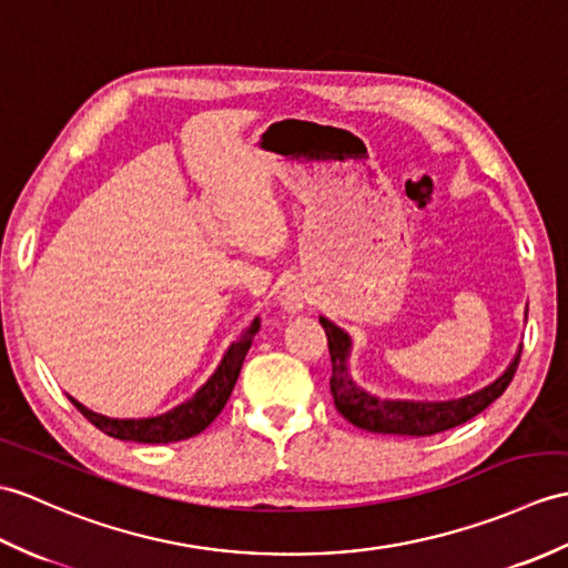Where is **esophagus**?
<instances>
[{"instance_id":"34e87169","label":"esophagus","mask_w":568,"mask_h":568,"mask_svg":"<svg viewBox=\"0 0 568 568\" xmlns=\"http://www.w3.org/2000/svg\"><path fill=\"white\" fill-rule=\"evenodd\" d=\"M281 305H283V310H285V312H293V314H295V312H302V307L307 305V297L302 295L300 290H293V287H290V290H285V293H283Z\"/></svg>"}]
</instances>
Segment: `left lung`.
Instances as JSON below:
<instances>
[{"label": "left lung", "instance_id": "obj_1", "mask_svg": "<svg viewBox=\"0 0 568 568\" xmlns=\"http://www.w3.org/2000/svg\"><path fill=\"white\" fill-rule=\"evenodd\" d=\"M320 322L328 338V355H332V379L328 387L334 394V404L338 414L353 426L371 433H389V435H433L447 428L463 426L469 418L481 414L486 406L494 404L500 394L510 385L513 375L518 371L520 351L508 365V371L494 379L489 387H484L467 397L447 399V402H404V399H377L367 394L351 379L348 373V355H351V336L338 328L326 316H320Z\"/></svg>", "mask_w": 568, "mask_h": 568}]
</instances>
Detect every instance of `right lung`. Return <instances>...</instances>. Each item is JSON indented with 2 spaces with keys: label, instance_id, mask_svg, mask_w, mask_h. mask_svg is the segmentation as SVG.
<instances>
[{
  "label": "right lung",
  "instance_id": "right-lung-1",
  "mask_svg": "<svg viewBox=\"0 0 568 568\" xmlns=\"http://www.w3.org/2000/svg\"><path fill=\"white\" fill-rule=\"evenodd\" d=\"M258 320L252 322V326L246 328L240 341L227 348V353L222 355V361L217 365V371L210 375L205 385L197 389L189 402H183L179 406L171 408V412L162 416H152V418H109L101 416L97 412H89L87 406L79 404L77 399L70 397V402L84 414L87 420H91L99 430L118 440H135V443H176V440H186L193 438L201 430H205L217 414L227 404L230 394L236 385V377H240L242 363L246 358L248 348H252V338L258 332Z\"/></svg>",
  "mask_w": 568,
  "mask_h": 568
}]
</instances>
